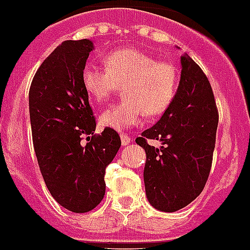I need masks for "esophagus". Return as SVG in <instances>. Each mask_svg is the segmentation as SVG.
<instances>
[{"label":"esophagus","instance_id":"1","mask_svg":"<svg viewBox=\"0 0 250 250\" xmlns=\"http://www.w3.org/2000/svg\"><path fill=\"white\" fill-rule=\"evenodd\" d=\"M130 143H131V138H130L129 135H126V134H121V144H123L124 146H126Z\"/></svg>","mask_w":250,"mask_h":250}]
</instances>
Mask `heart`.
I'll use <instances>...</instances> for the list:
<instances>
[{
  "label": "heart",
  "instance_id": "heart-1",
  "mask_svg": "<svg viewBox=\"0 0 250 250\" xmlns=\"http://www.w3.org/2000/svg\"><path fill=\"white\" fill-rule=\"evenodd\" d=\"M106 67L87 63L81 74L86 94L95 103H104L123 86L124 100L109 106L100 115V125L125 130L143 123L145 114L158 116L173 103L179 86V71L170 62L134 47L111 51L104 59Z\"/></svg>",
  "mask_w": 250,
  "mask_h": 250
}]
</instances>
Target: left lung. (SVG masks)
Masks as SVG:
<instances>
[{"instance_id": "1", "label": "left lung", "mask_w": 250, "mask_h": 250, "mask_svg": "<svg viewBox=\"0 0 250 250\" xmlns=\"http://www.w3.org/2000/svg\"><path fill=\"white\" fill-rule=\"evenodd\" d=\"M218 121L210 83L185 54L173 103L160 120L135 140L146 152L145 191L155 209L173 213L200 195L211 169ZM147 138L160 140L163 146L150 147Z\"/></svg>"}]
</instances>
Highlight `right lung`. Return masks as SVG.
<instances>
[{"mask_svg":"<svg viewBox=\"0 0 250 250\" xmlns=\"http://www.w3.org/2000/svg\"><path fill=\"white\" fill-rule=\"evenodd\" d=\"M92 48L90 40L63 41L41 63L28 94L32 140L42 178L54 199L74 213H86L100 204L106 167L121 146L114 129L94 134L96 120L81 81Z\"/></svg>","mask_w":250,"mask_h":250,"instance_id":"right-lung-1","label":"right lung"}]
</instances>
